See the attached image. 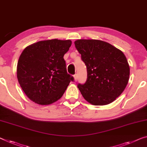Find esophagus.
Wrapping results in <instances>:
<instances>
[{"instance_id":"esophagus-1","label":"esophagus","mask_w":147,"mask_h":147,"mask_svg":"<svg viewBox=\"0 0 147 147\" xmlns=\"http://www.w3.org/2000/svg\"><path fill=\"white\" fill-rule=\"evenodd\" d=\"M73 76H74V81H75V82H76V81H77V80H78V76H77V74H75Z\"/></svg>"}]
</instances>
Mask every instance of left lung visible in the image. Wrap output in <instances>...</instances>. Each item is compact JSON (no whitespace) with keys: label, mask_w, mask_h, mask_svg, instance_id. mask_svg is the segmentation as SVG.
<instances>
[{"label":"left lung","mask_w":147,"mask_h":147,"mask_svg":"<svg viewBox=\"0 0 147 147\" xmlns=\"http://www.w3.org/2000/svg\"><path fill=\"white\" fill-rule=\"evenodd\" d=\"M75 47L87 69V79L77 86L87 102L94 106L110 104L127 84L130 69L121 51L97 39H78Z\"/></svg>","instance_id":"1"}]
</instances>
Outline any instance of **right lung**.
<instances>
[{
	"instance_id": "add662e5",
	"label": "right lung",
	"mask_w": 147,
	"mask_h": 147,
	"mask_svg": "<svg viewBox=\"0 0 147 147\" xmlns=\"http://www.w3.org/2000/svg\"><path fill=\"white\" fill-rule=\"evenodd\" d=\"M72 41H40L28 46L20 56L17 78L22 89L32 101L48 105L62 97L73 76L67 72L63 58Z\"/></svg>"
}]
</instances>
